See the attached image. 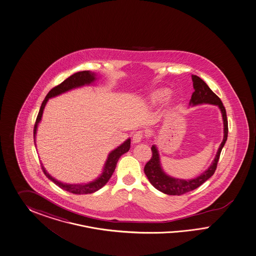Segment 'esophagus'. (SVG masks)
<instances>
[{
	"label": "esophagus",
	"instance_id": "34e87169",
	"mask_svg": "<svg viewBox=\"0 0 256 256\" xmlns=\"http://www.w3.org/2000/svg\"><path fill=\"white\" fill-rule=\"evenodd\" d=\"M142 136H144L142 132H136V133L133 135V139H132L133 144H139V142H142Z\"/></svg>",
	"mask_w": 256,
	"mask_h": 256
}]
</instances>
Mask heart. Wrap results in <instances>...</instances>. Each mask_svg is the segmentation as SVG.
I'll use <instances>...</instances> for the list:
<instances>
[{
  "instance_id": "obj_1",
  "label": "heart",
  "mask_w": 256,
  "mask_h": 256,
  "mask_svg": "<svg viewBox=\"0 0 256 256\" xmlns=\"http://www.w3.org/2000/svg\"><path fill=\"white\" fill-rule=\"evenodd\" d=\"M170 94V90L167 88H158L153 90L148 96V102L150 106H156L165 100Z\"/></svg>"
}]
</instances>
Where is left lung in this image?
Returning <instances> with one entry per match:
<instances>
[{"label":"left lung","instance_id":"1","mask_svg":"<svg viewBox=\"0 0 256 256\" xmlns=\"http://www.w3.org/2000/svg\"><path fill=\"white\" fill-rule=\"evenodd\" d=\"M192 78L194 82V92L190 100V106L194 107L202 104H210L218 106L222 112L224 121V140L220 144L217 154L210 167L204 172H202L199 176L192 179L176 178L167 174L162 166L160 156L158 148L156 144H153L151 148L152 158L144 166V174H146L149 182L153 186H155L158 190L168 195H181L186 194L201 186L202 183L210 179L216 170L220 152L222 150V148L224 146L225 142L228 136V121L222 102L216 94L212 92V90L201 78L196 75H192Z\"/></svg>","mask_w":256,"mask_h":256}]
</instances>
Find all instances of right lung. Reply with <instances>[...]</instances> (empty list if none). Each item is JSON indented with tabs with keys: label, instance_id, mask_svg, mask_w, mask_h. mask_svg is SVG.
I'll return each mask as SVG.
<instances>
[{
	"label": "right lung",
	"instance_id": "right-lung-1",
	"mask_svg": "<svg viewBox=\"0 0 256 256\" xmlns=\"http://www.w3.org/2000/svg\"><path fill=\"white\" fill-rule=\"evenodd\" d=\"M98 78L96 76V73L91 72V71H80L77 72L73 75H71L70 77L68 78L66 80H64L62 84H60L59 86H56L54 88H52L45 98V100L42 102V105L39 110L38 116L36 118V124H34V146L36 144V132H38V126L39 123L42 119L43 116V112L46 106V102L48 101L50 98H55L57 96H60L64 93H66L70 90L80 88L82 86H92L94 84V82L98 80ZM130 148V138L126 140L122 144H120L118 148L114 149L112 152H110L108 158L105 162L103 170L100 174V176L98 178L94 179L91 182L88 183H84V184H66V183H62L61 181L52 178L48 172H46L45 167L43 166V164H41L43 172L45 174L48 178L52 180L54 184L57 186H60L62 190L70 192L71 194H93L98 192V190H100L102 186H105L107 184L110 176H112L114 172L116 170V167L117 162L119 160V158L121 156L126 153Z\"/></svg>",
	"mask_w": 256,
	"mask_h": 256
}]
</instances>
